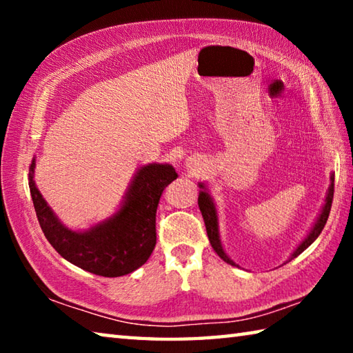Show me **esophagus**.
Segmentation results:
<instances>
[{"mask_svg": "<svg viewBox=\"0 0 353 353\" xmlns=\"http://www.w3.org/2000/svg\"><path fill=\"white\" fill-rule=\"evenodd\" d=\"M188 166H191V168H196V166H199V162H196V160H190V162H187Z\"/></svg>", "mask_w": 353, "mask_h": 353, "instance_id": "esophagus-1", "label": "esophagus"}]
</instances>
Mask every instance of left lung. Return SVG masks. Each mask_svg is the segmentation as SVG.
Masks as SVG:
<instances>
[{"mask_svg": "<svg viewBox=\"0 0 353 353\" xmlns=\"http://www.w3.org/2000/svg\"><path fill=\"white\" fill-rule=\"evenodd\" d=\"M202 188L204 185H199ZM333 191H334V176L332 174V183H330V188H328V194H327V199H325V205L322 208V212L319 214L318 221H316V224L313 225L312 232H310L308 236L305 238L301 243V246H299L294 252L291 255V260L296 259L299 254H302L303 250H305L310 244H312L316 238L321 235L322 229H324V225L328 219V214H330V208H332V202H333ZM198 204L201 208V213H202V218H204V223H205V229H207V235H208V240H210L212 248L214 249V252H216L221 259H223L225 263H229V265H234L235 263L232 261L227 254L224 252L223 246H221V240H219V234H218V216H216V208H214L213 201L210 199V196L205 191H201L199 193V199H198Z\"/></svg>", "mask_w": 353, "mask_h": 353, "instance_id": "8db88e82", "label": "left lung"}]
</instances>
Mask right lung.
<instances>
[{
	"label": "right lung",
	"instance_id": "right-lung-1",
	"mask_svg": "<svg viewBox=\"0 0 353 353\" xmlns=\"http://www.w3.org/2000/svg\"><path fill=\"white\" fill-rule=\"evenodd\" d=\"M29 168L35 213L46 240L65 260L103 277H119L145 265L157 241L155 213L163 190L177 179L171 165H148L137 172L123 207L87 232L70 230L48 207Z\"/></svg>",
	"mask_w": 353,
	"mask_h": 353
}]
</instances>
